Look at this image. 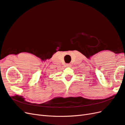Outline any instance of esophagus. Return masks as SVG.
Segmentation results:
<instances>
[{
	"instance_id": "34e87169",
	"label": "esophagus",
	"mask_w": 125,
	"mask_h": 125,
	"mask_svg": "<svg viewBox=\"0 0 125 125\" xmlns=\"http://www.w3.org/2000/svg\"><path fill=\"white\" fill-rule=\"evenodd\" d=\"M66 66H70L71 65H70V64H66Z\"/></svg>"
}]
</instances>
